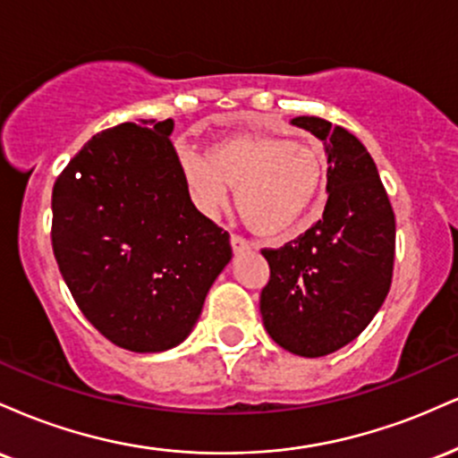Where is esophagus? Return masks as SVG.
<instances>
[{"label":"esophagus","instance_id":"obj_1","mask_svg":"<svg viewBox=\"0 0 458 458\" xmlns=\"http://www.w3.org/2000/svg\"><path fill=\"white\" fill-rule=\"evenodd\" d=\"M230 245H233L234 254H241V251L250 250V241H245L241 234H233V236H230Z\"/></svg>","mask_w":458,"mask_h":458}]
</instances>
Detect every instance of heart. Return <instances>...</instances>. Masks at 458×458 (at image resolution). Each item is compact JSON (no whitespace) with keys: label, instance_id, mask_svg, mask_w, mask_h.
Masks as SVG:
<instances>
[{"label":"heart","instance_id":"1","mask_svg":"<svg viewBox=\"0 0 458 458\" xmlns=\"http://www.w3.org/2000/svg\"><path fill=\"white\" fill-rule=\"evenodd\" d=\"M181 170L193 204L217 215L236 189V208L254 234L288 241L301 233L317 211L327 172L312 146L282 135L230 133L199 157L181 152Z\"/></svg>","mask_w":458,"mask_h":458}]
</instances>
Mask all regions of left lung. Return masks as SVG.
Wrapping results in <instances>:
<instances>
[{
  "label": "left lung",
  "instance_id": "left-lung-1",
  "mask_svg": "<svg viewBox=\"0 0 458 458\" xmlns=\"http://www.w3.org/2000/svg\"><path fill=\"white\" fill-rule=\"evenodd\" d=\"M293 124L327 144L329 198L312 228L262 250L271 273L260 314L282 349L323 357L355 340L386 301L396 222L375 161L355 135L317 115Z\"/></svg>",
  "mask_w": 458,
  "mask_h": 458
}]
</instances>
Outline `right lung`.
<instances>
[{"instance_id":"add662e5","label":"right lung","mask_w":458,"mask_h":458,"mask_svg":"<svg viewBox=\"0 0 458 458\" xmlns=\"http://www.w3.org/2000/svg\"><path fill=\"white\" fill-rule=\"evenodd\" d=\"M172 118L123 123L83 144L54 185L51 245L68 291L109 343L135 353L187 338L230 234L193 207Z\"/></svg>"}]
</instances>
